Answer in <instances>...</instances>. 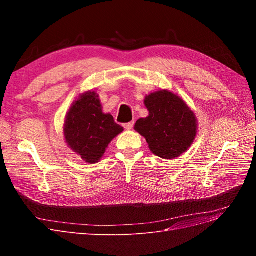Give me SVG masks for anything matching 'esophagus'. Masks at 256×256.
I'll return each instance as SVG.
<instances>
[{
	"label": "esophagus",
	"mask_w": 256,
	"mask_h": 256,
	"mask_svg": "<svg viewBox=\"0 0 256 256\" xmlns=\"http://www.w3.org/2000/svg\"><path fill=\"white\" fill-rule=\"evenodd\" d=\"M124 128H126V130H132V126H134V122H128V124H124Z\"/></svg>",
	"instance_id": "1"
}]
</instances>
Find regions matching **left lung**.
<instances>
[{
    "instance_id": "left-lung-1",
    "label": "left lung",
    "mask_w": 256,
    "mask_h": 256,
    "mask_svg": "<svg viewBox=\"0 0 256 256\" xmlns=\"http://www.w3.org/2000/svg\"><path fill=\"white\" fill-rule=\"evenodd\" d=\"M150 114L134 126L146 139L150 152L162 158L173 160L193 144L198 121L186 102L169 90H158L144 98Z\"/></svg>"
}]
</instances>
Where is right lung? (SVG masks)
<instances>
[{
    "label": "right lung",
    "instance_id": "right-lung-1",
    "mask_svg": "<svg viewBox=\"0 0 256 256\" xmlns=\"http://www.w3.org/2000/svg\"><path fill=\"white\" fill-rule=\"evenodd\" d=\"M122 132L110 113L102 112L98 94L92 90L72 102L63 126L67 146L88 164L100 162L108 145Z\"/></svg>",
    "mask_w": 256,
    "mask_h": 256
}]
</instances>
